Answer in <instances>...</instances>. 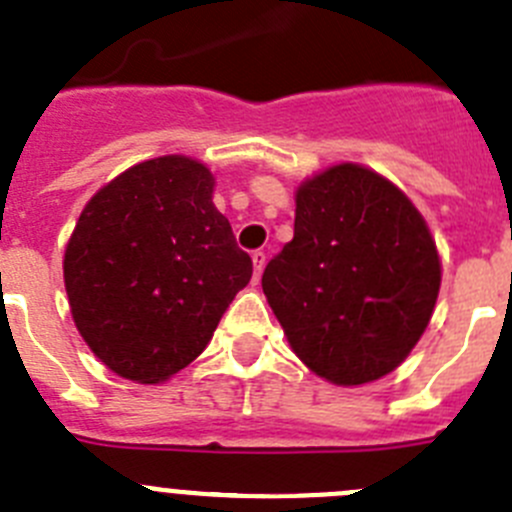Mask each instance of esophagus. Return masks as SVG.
Masks as SVG:
<instances>
[{"instance_id": "esophagus-1", "label": "esophagus", "mask_w": 512, "mask_h": 512, "mask_svg": "<svg viewBox=\"0 0 512 512\" xmlns=\"http://www.w3.org/2000/svg\"><path fill=\"white\" fill-rule=\"evenodd\" d=\"M251 259H253V279L259 281L261 271H264V266H266V253L264 251H253Z\"/></svg>"}]
</instances>
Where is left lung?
<instances>
[{
  "mask_svg": "<svg viewBox=\"0 0 512 512\" xmlns=\"http://www.w3.org/2000/svg\"><path fill=\"white\" fill-rule=\"evenodd\" d=\"M442 266L411 200L360 164L297 190L294 238L261 287L294 353L337 386L391 373L424 335Z\"/></svg>",
  "mask_w": 512,
  "mask_h": 512,
  "instance_id": "8db88e82",
  "label": "left lung"
}]
</instances>
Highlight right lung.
<instances>
[{
  "label": "right lung",
  "instance_id": "right-lung-1",
  "mask_svg": "<svg viewBox=\"0 0 512 512\" xmlns=\"http://www.w3.org/2000/svg\"><path fill=\"white\" fill-rule=\"evenodd\" d=\"M63 274L75 327L101 363L159 383L203 353L253 264L213 205L208 167L172 154L93 195Z\"/></svg>",
  "mask_w": 512,
  "mask_h": 512
}]
</instances>
